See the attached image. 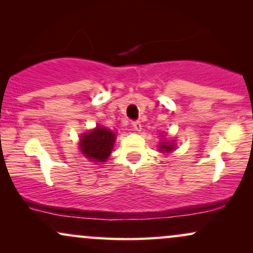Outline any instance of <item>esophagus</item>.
Masks as SVG:
<instances>
[{"mask_svg": "<svg viewBox=\"0 0 253 253\" xmlns=\"http://www.w3.org/2000/svg\"><path fill=\"white\" fill-rule=\"evenodd\" d=\"M132 127L134 130H140L141 129V124L139 120H135L132 123Z\"/></svg>", "mask_w": 253, "mask_h": 253, "instance_id": "34e87169", "label": "esophagus"}]
</instances>
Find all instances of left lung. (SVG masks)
Wrapping results in <instances>:
<instances>
[{
  "instance_id": "8db88e82",
  "label": "left lung",
  "mask_w": 253,
  "mask_h": 253,
  "mask_svg": "<svg viewBox=\"0 0 253 253\" xmlns=\"http://www.w3.org/2000/svg\"><path fill=\"white\" fill-rule=\"evenodd\" d=\"M173 145L175 144H168V143H162V145L159 147H161L163 151H167V152H170L171 150H173Z\"/></svg>"
}]
</instances>
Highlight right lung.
Returning <instances> with one entry per match:
<instances>
[{
    "instance_id": "1",
    "label": "right lung",
    "mask_w": 253,
    "mask_h": 253,
    "mask_svg": "<svg viewBox=\"0 0 253 253\" xmlns=\"http://www.w3.org/2000/svg\"><path fill=\"white\" fill-rule=\"evenodd\" d=\"M115 134L104 127H96L91 132L85 133L81 139V151L90 161L106 162L113 149Z\"/></svg>"
}]
</instances>
